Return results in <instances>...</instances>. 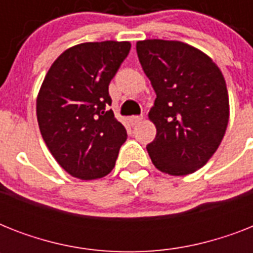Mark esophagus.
<instances>
[{
    "label": "esophagus",
    "instance_id": "obj_1",
    "mask_svg": "<svg viewBox=\"0 0 253 253\" xmlns=\"http://www.w3.org/2000/svg\"><path fill=\"white\" fill-rule=\"evenodd\" d=\"M142 115H132V117H130V123L132 126H135V125H138L139 122H142Z\"/></svg>",
    "mask_w": 253,
    "mask_h": 253
}]
</instances>
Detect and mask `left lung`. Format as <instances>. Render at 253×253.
I'll list each match as a JSON object with an SVG mask.
<instances>
[{"label": "left lung", "instance_id": "8db88e82", "mask_svg": "<svg viewBox=\"0 0 253 253\" xmlns=\"http://www.w3.org/2000/svg\"><path fill=\"white\" fill-rule=\"evenodd\" d=\"M146 76L156 93L150 119L156 126L147 151L154 166L172 176L204 167L219 147L228 123L224 77L202 51L177 41L136 43Z\"/></svg>", "mask_w": 253, "mask_h": 253}]
</instances>
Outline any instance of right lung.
I'll use <instances>...</instances> for the list:
<instances>
[{
  "mask_svg": "<svg viewBox=\"0 0 253 253\" xmlns=\"http://www.w3.org/2000/svg\"><path fill=\"white\" fill-rule=\"evenodd\" d=\"M128 42H90L53 61L37 99L43 140L64 170L81 180L114 168L127 131L109 106V84L130 52Z\"/></svg>",
  "mask_w": 253,
  "mask_h": 253,
  "instance_id": "right-lung-1",
  "label": "right lung"
}]
</instances>
